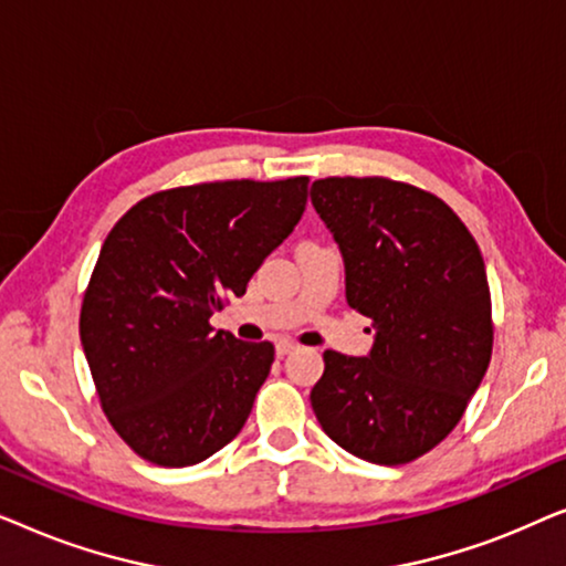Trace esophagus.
Instances as JSON below:
<instances>
[{"label":"esophagus","instance_id":"esophagus-1","mask_svg":"<svg viewBox=\"0 0 566 566\" xmlns=\"http://www.w3.org/2000/svg\"><path fill=\"white\" fill-rule=\"evenodd\" d=\"M296 343H291V339H277V345H275V353H277V358H283V355H289V353H293L296 350Z\"/></svg>","mask_w":566,"mask_h":566}]
</instances>
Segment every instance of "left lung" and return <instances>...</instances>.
<instances>
[{"label": "left lung", "mask_w": 566, "mask_h": 566, "mask_svg": "<svg viewBox=\"0 0 566 566\" xmlns=\"http://www.w3.org/2000/svg\"><path fill=\"white\" fill-rule=\"evenodd\" d=\"M312 203L343 252L347 304L376 329L368 358L324 353L314 415L347 453L401 467L451 436L490 366L482 252L453 208L417 185L324 177Z\"/></svg>", "instance_id": "obj_1"}]
</instances>
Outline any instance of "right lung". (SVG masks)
Masks as SVG:
<instances>
[{
	"label": "right lung",
	"instance_id": "add662e5",
	"mask_svg": "<svg viewBox=\"0 0 566 566\" xmlns=\"http://www.w3.org/2000/svg\"><path fill=\"white\" fill-rule=\"evenodd\" d=\"M306 185H180L138 200L105 237L80 335L107 422L144 461L190 467L244 428L275 347L208 319L291 234Z\"/></svg>",
	"mask_w": 566,
	"mask_h": 566
}]
</instances>
